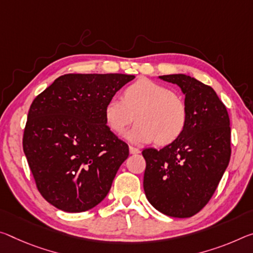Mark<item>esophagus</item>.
Here are the masks:
<instances>
[{"mask_svg":"<svg viewBox=\"0 0 253 253\" xmlns=\"http://www.w3.org/2000/svg\"><path fill=\"white\" fill-rule=\"evenodd\" d=\"M129 152H130V154H138L141 151H139V148H137V147L129 146Z\"/></svg>","mask_w":253,"mask_h":253,"instance_id":"1","label":"esophagus"}]
</instances>
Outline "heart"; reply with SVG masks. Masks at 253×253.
<instances>
[{
	"label": "heart",
	"mask_w": 253,
	"mask_h": 253,
	"mask_svg": "<svg viewBox=\"0 0 253 253\" xmlns=\"http://www.w3.org/2000/svg\"><path fill=\"white\" fill-rule=\"evenodd\" d=\"M109 129L120 135L133 123L137 124L127 134L134 143H150L156 139L168 145L178 139L188 122V108L183 98L169 87L141 79L124 91L123 99L111 98L103 109Z\"/></svg>",
	"instance_id": "obj_1"
}]
</instances>
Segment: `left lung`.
Segmentation results:
<instances>
[{
    "label": "left lung",
    "instance_id": "1",
    "mask_svg": "<svg viewBox=\"0 0 253 253\" xmlns=\"http://www.w3.org/2000/svg\"><path fill=\"white\" fill-rule=\"evenodd\" d=\"M181 87L188 108L183 133L169 145L142 152L144 191L151 205L171 217H191L207 205L231 158L226 107L213 87L184 74L160 76Z\"/></svg>",
    "mask_w": 253,
    "mask_h": 253
}]
</instances>
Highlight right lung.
<instances>
[{
  "mask_svg": "<svg viewBox=\"0 0 253 253\" xmlns=\"http://www.w3.org/2000/svg\"><path fill=\"white\" fill-rule=\"evenodd\" d=\"M134 75L65 74L31 103L22 146L36 187L69 213L89 211L109 192L128 145L107 126L106 103Z\"/></svg>",
  "mask_w": 253,
  "mask_h": 253,
  "instance_id": "add662e5",
  "label": "right lung"
}]
</instances>
